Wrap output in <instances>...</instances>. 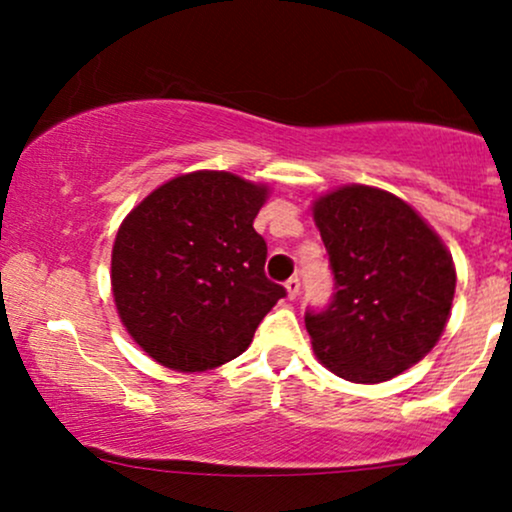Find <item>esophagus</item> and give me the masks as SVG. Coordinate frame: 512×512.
Wrapping results in <instances>:
<instances>
[{"label":"esophagus","instance_id":"34e87169","mask_svg":"<svg viewBox=\"0 0 512 512\" xmlns=\"http://www.w3.org/2000/svg\"><path fill=\"white\" fill-rule=\"evenodd\" d=\"M286 293H289V298H298V293H301V279L298 276H291L286 281Z\"/></svg>","mask_w":512,"mask_h":512}]
</instances>
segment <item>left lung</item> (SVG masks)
Wrapping results in <instances>:
<instances>
[{"label":"left lung","instance_id":"obj_1","mask_svg":"<svg viewBox=\"0 0 512 512\" xmlns=\"http://www.w3.org/2000/svg\"><path fill=\"white\" fill-rule=\"evenodd\" d=\"M334 293L305 313L317 358L351 383H383L436 346L455 296L452 257L407 202L339 187L313 209Z\"/></svg>","mask_w":512,"mask_h":512}]
</instances>
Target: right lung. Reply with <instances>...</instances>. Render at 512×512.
I'll list each match as a JSON object with an SVG mask.
<instances>
[{"label":"right lung","mask_w":512,"mask_h":512,"mask_svg":"<svg viewBox=\"0 0 512 512\" xmlns=\"http://www.w3.org/2000/svg\"><path fill=\"white\" fill-rule=\"evenodd\" d=\"M267 187L197 170L151 192L113 245L122 325L161 366L209 370L248 349L286 296L264 274L267 243L252 228Z\"/></svg>","instance_id":"add662e5"}]
</instances>
